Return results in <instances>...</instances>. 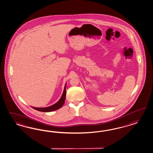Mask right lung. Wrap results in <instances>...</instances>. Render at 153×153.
Returning a JSON list of instances; mask_svg holds the SVG:
<instances>
[{
    "label": "right lung",
    "instance_id": "add662e5",
    "mask_svg": "<svg viewBox=\"0 0 153 153\" xmlns=\"http://www.w3.org/2000/svg\"><path fill=\"white\" fill-rule=\"evenodd\" d=\"M66 86H65L62 96H61L60 100L58 101L57 103H55V104H54L53 105L49 106V107H47V108H34V107H32V108H33L34 109H35L36 110L39 111L41 112H51L54 111V110H58L59 108H61L65 103V99H66Z\"/></svg>",
    "mask_w": 153,
    "mask_h": 153
}]
</instances>
